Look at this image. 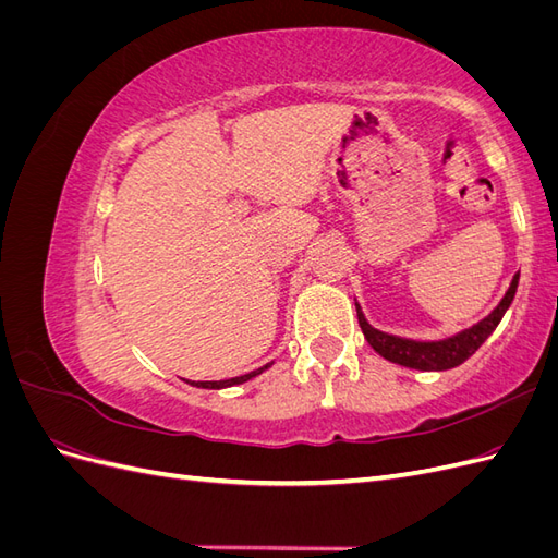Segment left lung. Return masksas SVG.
<instances>
[{"label": "left lung", "instance_id": "left-lung-1", "mask_svg": "<svg viewBox=\"0 0 558 558\" xmlns=\"http://www.w3.org/2000/svg\"><path fill=\"white\" fill-rule=\"evenodd\" d=\"M517 286H519V272L512 277L510 289L505 291L502 300L482 320L472 324L470 328L447 335L442 340H412V337L384 332L369 324L359 302H356V314H359V324L367 344L373 347L379 356L404 367L424 369V373H442V369H451L456 365L465 363L472 353L488 340V335L496 330L505 312L510 310L512 300L517 295Z\"/></svg>", "mask_w": 558, "mask_h": 558}]
</instances>
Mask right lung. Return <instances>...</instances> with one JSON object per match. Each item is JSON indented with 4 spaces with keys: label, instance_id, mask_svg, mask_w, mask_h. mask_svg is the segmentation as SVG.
<instances>
[{
    "label": "right lung",
    "instance_id": "right-lung-1",
    "mask_svg": "<svg viewBox=\"0 0 558 558\" xmlns=\"http://www.w3.org/2000/svg\"><path fill=\"white\" fill-rule=\"evenodd\" d=\"M275 365V361H269V363H265L263 367H258V369H253V373H248V375H240V377H230V379H223V381H185V384H191V386H197V388H228V386H238V384H244V381H248V379H253V377H258V375H263L267 367H272Z\"/></svg>",
    "mask_w": 558,
    "mask_h": 558
}]
</instances>
